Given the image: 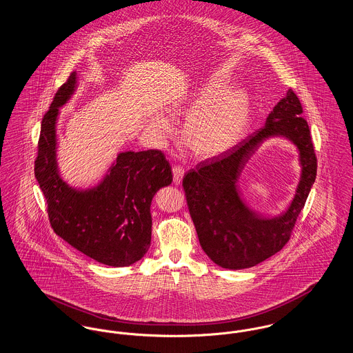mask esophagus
I'll use <instances>...</instances> for the list:
<instances>
[{
  "mask_svg": "<svg viewBox=\"0 0 353 353\" xmlns=\"http://www.w3.org/2000/svg\"><path fill=\"white\" fill-rule=\"evenodd\" d=\"M183 177H184V169L181 167H174L173 168V183H174V185L181 184Z\"/></svg>",
  "mask_w": 353,
  "mask_h": 353,
  "instance_id": "esophagus-1",
  "label": "esophagus"
}]
</instances>
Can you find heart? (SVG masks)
<instances>
[{"label": "heart", "instance_id": "b5f03b06", "mask_svg": "<svg viewBox=\"0 0 353 353\" xmlns=\"http://www.w3.org/2000/svg\"><path fill=\"white\" fill-rule=\"evenodd\" d=\"M174 114L189 117L183 132L186 147L197 157L210 159L242 140L252 119V99L245 90L228 91L225 82L213 78L176 107ZM151 128L168 134L170 124L167 119L156 117Z\"/></svg>", "mask_w": 353, "mask_h": 353}]
</instances>
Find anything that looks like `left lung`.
<instances>
[{"instance_id":"1","label":"left lung","mask_w":353,"mask_h":353,"mask_svg":"<svg viewBox=\"0 0 353 353\" xmlns=\"http://www.w3.org/2000/svg\"><path fill=\"white\" fill-rule=\"evenodd\" d=\"M302 104L288 90L276 103L266 124L232 150L208 159L184 176L186 202L202 250L221 268H252L283 249L316 179L318 161ZM283 135L300 151L303 167L296 196L285 214L265 219L240 199L236 183L245 163L270 137Z\"/></svg>"}]
</instances>
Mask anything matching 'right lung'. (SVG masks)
<instances>
[{"mask_svg": "<svg viewBox=\"0 0 353 353\" xmlns=\"http://www.w3.org/2000/svg\"><path fill=\"white\" fill-rule=\"evenodd\" d=\"M77 87V72L62 84L42 119L35 179L48 202L55 234L97 262L125 268L151 246V203L160 188L173 180L159 150L120 152L99 184L77 189L62 180L57 163V119Z\"/></svg>", "mask_w": 353, "mask_h": 353, "instance_id": "right-lung-1", "label": "right lung"}]
</instances>
